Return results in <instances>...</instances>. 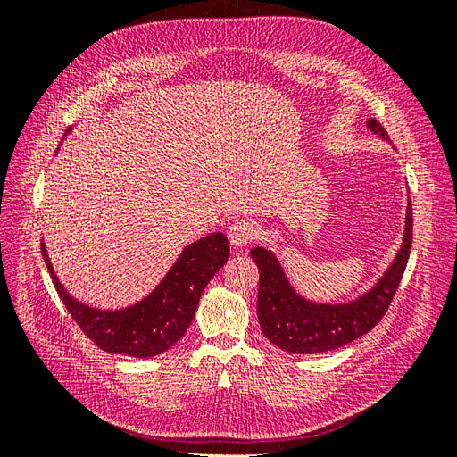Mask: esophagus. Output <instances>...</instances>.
Here are the masks:
<instances>
[{
	"label": "esophagus",
	"instance_id": "esophagus-1",
	"mask_svg": "<svg viewBox=\"0 0 457 457\" xmlns=\"http://www.w3.org/2000/svg\"><path fill=\"white\" fill-rule=\"evenodd\" d=\"M227 237H228V242H230L232 247L242 250V247H245L247 244L253 240L255 230L250 223H247V220L238 219V220H232V223H230V227L227 230Z\"/></svg>",
	"mask_w": 457,
	"mask_h": 457
}]
</instances>
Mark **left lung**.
Returning <instances> with one entry per match:
<instances>
[{"label":"left lung","instance_id":"8db88e82","mask_svg":"<svg viewBox=\"0 0 457 457\" xmlns=\"http://www.w3.org/2000/svg\"><path fill=\"white\" fill-rule=\"evenodd\" d=\"M368 129L389 141L381 123L370 118ZM391 143V141H389ZM404 237L393 262L366 294L347 303H318L303 297L289 282L280 259L269 247H252L259 267L257 316L265 337L276 347L294 354H316L343 347L376 326L389 309L403 280L411 247V204L406 205Z\"/></svg>","mask_w":457,"mask_h":457}]
</instances>
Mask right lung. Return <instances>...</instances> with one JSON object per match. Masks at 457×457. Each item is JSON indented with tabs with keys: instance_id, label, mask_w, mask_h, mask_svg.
<instances>
[{
	"instance_id": "add662e5",
	"label": "right lung",
	"mask_w": 457,
	"mask_h": 457,
	"mask_svg": "<svg viewBox=\"0 0 457 457\" xmlns=\"http://www.w3.org/2000/svg\"><path fill=\"white\" fill-rule=\"evenodd\" d=\"M41 253L66 311L96 347L114 354L150 358L171 349L185 336L196 314L204 287L225 265L230 250L223 232H213L188 244L146 297L114 311L91 307L68 294L53 269L44 238Z\"/></svg>"
}]
</instances>
